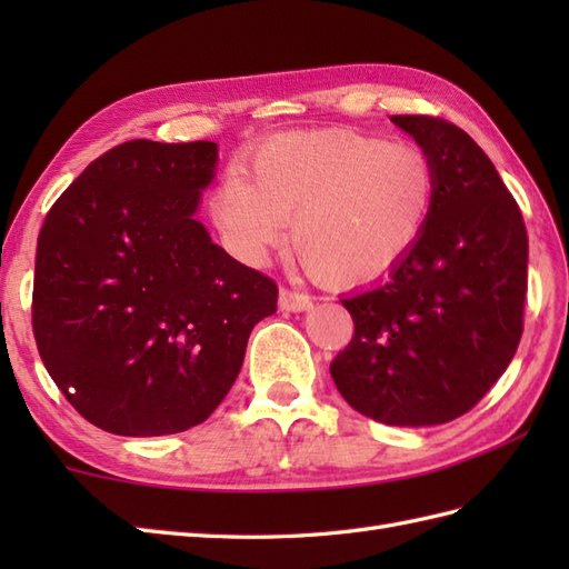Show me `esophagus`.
Wrapping results in <instances>:
<instances>
[{"mask_svg": "<svg viewBox=\"0 0 569 569\" xmlns=\"http://www.w3.org/2000/svg\"><path fill=\"white\" fill-rule=\"evenodd\" d=\"M278 303H281V308L288 312H303V310L312 308L316 298H312L310 293L291 291V288H281V293H278Z\"/></svg>", "mask_w": 569, "mask_h": 569, "instance_id": "obj_1", "label": "esophagus"}]
</instances>
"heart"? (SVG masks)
<instances>
[{
	"mask_svg": "<svg viewBox=\"0 0 569 569\" xmlns=\"http://www.w3.org/2000/svg\"><path fill=\"white\" fill-rule=\"evenodd\" d=\"M438 196V171L416 143L355 131L286 134L253 156L249 178L229 171L210 214L237 257L261 261L293 247L312 273L359 283L391 271L420 241Z\"/></svg>",
	"mask_w": 569,
	"mask_h": 569,
	"instance_id": "1",
	"label": "heart"
}]
</instances>
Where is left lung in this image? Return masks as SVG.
<instances>
[{
  "label": "left lung",
  "mask_w": 569,
  "mask_h": 569,
  "mask_svg": "<svg viewBox=\"0 0 569 569\" xmlns=\"http://www.w3.org/2000/svg\"><path fill=\"white\" fill-rule=\"evenodd\" d=\"M430 156L438 196L408 257L342 298L355 335L332 359L337 391L386 426H440L475 408L523 335L528 234L489 156L440 117L396 114Z\"/></svg>",
  "instance_id": "obj_1"
}]
</instances>
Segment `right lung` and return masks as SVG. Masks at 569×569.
Returning a JSON list of instances; mask_svg holds the SVG:
<instances>
[{
	"label": "right lung",
	"mask_w": 569,
	"mask_h": 569,
	"mask_svg": "<svg viewBox=\"0 0 569 569\" xmlns=\"http://www.w3.org/2000/svg\"><path fill=\"white\" fill-rule=\"evenodd\" d=\"M217 143L124 141L48 210L31 322L68 403L127 438L183 432L232 389L253 325L276 312L269 276L196 220Z\"/></svg>",
	"instance_id": "obj_1"
}]
</instances>
